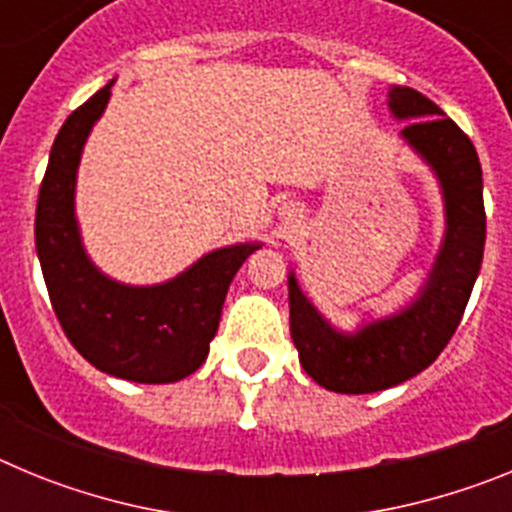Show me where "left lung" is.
Here are the masks:
<instances>
[{"instance_id":"1","label":"left lung","mask_w":512,"mask_h":512,"mask_svg":"<svg viewBox=\"0 0 512 512\" xmlns=\"http://www.w3.org/2000/svg\"><path fill=\"white\" fill-rule=\"evenodd\" d=\"M387 104L395 120H410L400 138L441 184L446 233L418 295L395 315L361 325L356 333L333 328L289 271V330L302 369L341 395L387 390L428 369L459 328L485 253L482 166L472 140L415 89L392 87Z\"/></svg>"}]
</instances>
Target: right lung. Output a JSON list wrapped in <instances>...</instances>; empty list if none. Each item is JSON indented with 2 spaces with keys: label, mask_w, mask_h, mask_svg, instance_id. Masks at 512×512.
Masks as SVG:
<instances>
[{
  "label": "right lung",
  "mask_w": 512,
  "mask_h": 512,
  "mask_svg": "<svg viewBox=\"0 0 512 512\" xmlns=\"http://www.w3.org/2000/svg\"><path fill=\"white\" fill-rule=\"evenodd\" d=\"M112 84L71 112L53 140L35 210V248L58 323L89 364L128 382H179L205 364L235 271L261 243L217 248L151 287L115 282L89 261L74 212L76 169Z\"/></svg>",
  "instance_id": "right-lung-1"
}]
</instances>
